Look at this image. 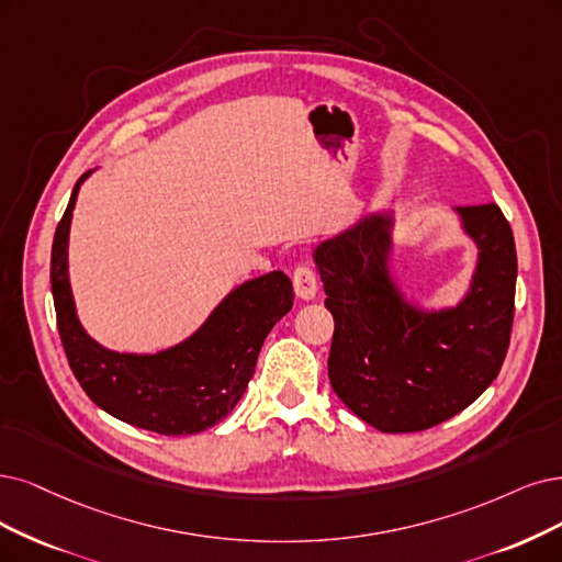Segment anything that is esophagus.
I'll return each instance as SVG.
<instances>
[{
  "mask_svg": "<svg viewBox=\"0 0 562 562\" xmlns=\"http://www.w3.org/2000/svg\"><path fill=\"white\" fill-rule=\"evenodd\" d=\"M292 282H294V292L299 299L303 301H310L317 296V289H319V280H317V273L313 268H310L307 263H301L296 266L294 276H292Z\"/></svg>",
  "mask_w": 562,
  "mask_h": 562,
  "instance_id": "esophagus-1",
  "label": "esophagus"
}]
</instances>
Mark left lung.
<instances>
[{
  "mask_svg": "<svg viewBox=\"0 0 562 562\" xmlns=\"http://www.w3.org/2000/svg\"><path fill=\"white\" fill-rule=\"evenodd\" d=\"M480 263L463 303L417 313L386 270L389 217L372 215L317 247L326 307L336 322L328 380L338 398L382 432L438 426L474 403L507 357L516 247L501 205H461Z\"/></svg>",
  "mask_w": 562,
  "mask_h": 562,
  "instance_id": "8db88e82",
  "label": "left lung"
}]
</instances>
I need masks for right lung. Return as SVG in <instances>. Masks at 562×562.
<instances>
[{
  "label": "right lung",
  "mask_w": 562,
  "mask_h": 562,
  "mask_svg": "<svg viewBox=\"0 0 562 562\" xmlns=\"http://www.w3.org/2000/svg\"><path fill=\"white\" fill-rule=\"evenodd\" d=\"M82 178L57 224L50 257L57 328L71 372L92 403L124 424L169 438L215 426L236 407L252 380L270 328L292 310V280L273 270L240 284L190 340L159 355L103 349L76 317L67 276L69 224Z\"/></svg>",
  "instance_id": "1"
}]
</instances>
